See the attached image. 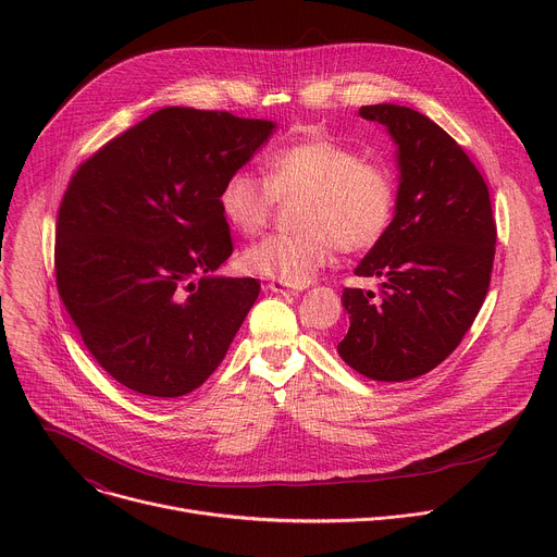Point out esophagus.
<instances>
[{
  "label": "esophagus",
  "instance_id": "1",
  "mask_svg": "<svg viewBox=\"0 0 557 557\" xmlns=\"http://www.w3.org/2000/svg\"><path fill=\"white\" fill-rule=\"evenodd\" d=\"M267 288L273 290V293H299V290H304V286H290V284H284L280 280H271Z\"/></svg>",
  "mask_w": 557,
  "mask_h": 557
}]
</instances>
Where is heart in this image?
I'll return each mask as SVG.
<instances>
[{"label": "heart", "mask_w": 557, "mask_h": 557, "mask_svg": "<svg viewBox=\"0 0 557 557\" xmlns=\"http://www.w3.org/2000/svg\"><path fill=\"white\" fill-rule=\"evenodd\" d=\"M277 200H299L295 220L301 228L264 237L243 260L256 275L304 286L335 247L363 251L379 243L394 215V183L381 165L320 134L273 151L264 178L233 172L218 194L224 220L245 235L267 226Z\"/></svg>", "instance_id": "1"}]
</instances>
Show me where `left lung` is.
<instances>
[{
	"instance_id": "obj_1",
	"label": "left lung",
	"mask_w": 557,
	"mask_h": 557,
	"mask_svg": "<svg viewBox=\"0 0 557 557\" xmlns=\"http://www.w3.org/2000/svg\"><path fill=\"white\" fill-rule=\"evenodd\" d=\"M359 116L387 127L401 174L394 218L355 269L381 277V299L344 290L350 329L337 352L372 381H410L471 329L492 280L496 222L481 172L443 127L394 103L363 106Z\"/></svg>"
}]
</instances>
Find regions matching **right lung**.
<instances>
[{"label": "right lung", "instance_id": "right-lung-1", "mask_svg": "<svg viewBox=\"0 0 557 557\" xmlns=\"http://www.w3.org/2000/svg\"><path fill=\"white\" fill-rule=\"evenodd\" d=\"M275 123L163 108L103 145L63 194L57 288L99 366L151 399L200 387L260 295L213 275L233 253L218 194Z\"/></svg>", "mask_w": 557, "mask_h": 557}]
</instances>
